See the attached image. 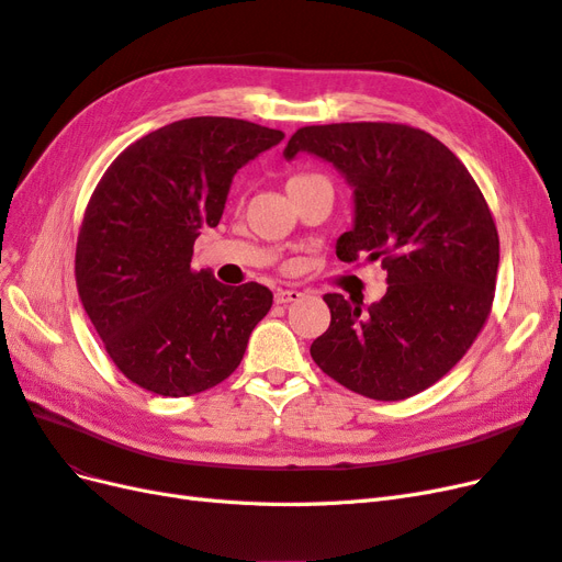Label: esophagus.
Masks as SVG:
<instances>
[{"mask_svg": "<svg viewBox=\"0 0 562 562\" xmlns=\"http://www.w3.org/2000/svg\"><path fill=\"white\" fill-rule=\"evenodd\" d=\"M302 295H304V293H300V291H293V288H291V291H277V293H274V302H277V304L297 302Z\"/></svg>", "mask_w": 562, "mask_h": 562, "instance_id": "obj_1", "label": "esophagus"}]
</instances>
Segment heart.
Wrapping results in <instances>:
<instances>
[{"instance_id": "obj_1", "label": "heart", "mask_w": 562, "mask_h": 562, "mask_svg": "<svg viewBox=\"0 0 562 562\" xmlns=\"http://www.w3.org/2000/svg\"><path fill=\"white\" fill-rule=\"evenodd\" d=\"M310 178H314L312 173H297V176H293L291 180H288V187H293V184H300V182H304V180H310Z\"/></svg>"}]
</instances>
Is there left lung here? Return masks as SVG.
Wrapping results in <instances>:
<instances>
[{
  "label": "left lung",
  "mask_w": 562,
  "mask_h": 562,
  "mask_svg": "<svg viewBox=\"0 0 562 562\" xmlns=\"http://www.w3.org/2000/svg\"><path fill=\"white\" fill-rule=\"evenodd\" d=\"M330 161L353 187L337 258L380 260L386 295L361 310L323 295L330 326L312 345L328 378L375 401L411 398L462 361L492 312L499 234L467 166L431 133L389 122L297 128L283 155Z\"/></svg>",
  "instance_id": "8db88e82"
}]
</instances>
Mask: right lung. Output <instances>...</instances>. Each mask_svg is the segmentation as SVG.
Listing matches in <instances>:
<instances>
[{
  "label": "right lung",
  "mask_w": 562,
  "mask_h": 562,
  "mask_svg": "<svg viewBox=\"0 0 562 562\" xmlns=\"http://www.w3.org/2000/svg\"><path fill=\"white\" fill-rule=\"evenodd\" d=\"M281 140L244 119H180L128 145L95 184L77 236V291L133 384L180 398L239 368L274 295L215 281L192 269V252L223 217L234 173Z\"/></svg>",
  "instance_id": "add662e5"
}]
</instances>
